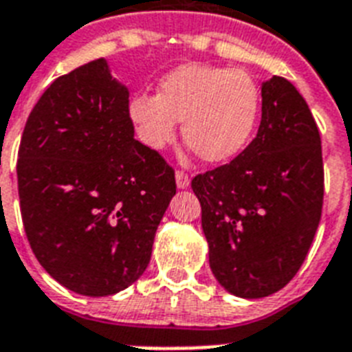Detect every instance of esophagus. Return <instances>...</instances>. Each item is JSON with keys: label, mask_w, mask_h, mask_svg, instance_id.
<instances>
[{"label": "esophagus", "mask_w": 352, "mask_h": 352, "mask_svg": "<svg viewBox=\"0 0 352 352\" xmlns=\"http://www.w3.org/2000/svg\"><path fill=\"white\" fill-rule=\"evenodd\" d=\"M175 181H177V186H179V188H186V186L190 184V175H188L186 171L177 170Z\"/></svg>", "instance_id": "34e87169"}]
</instances>
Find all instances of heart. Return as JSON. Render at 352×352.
Instances as JSON below:
<instances>
[{"instance_id": "1", "label": "heart", "mask_w": 352, "mask_h": 352, "mask_svg": "<svg viewBox=\"0 0 352 352\" xmlns=\"http://www.w3.org/2000/svg\"><path fill=\"white\" fill-rule=\"evenodd\" d=\"M260 94L244 70L213 65H182L159 81L157 96L137 94L130 117L150 148H164L182 122L186 144L210 162L236 155L258 116Z\"/></svg>"}]
</instances>
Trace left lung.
<instances>
[{
  "label": "left lung",
  "mask_w": 352,
  "mask_h": 352,
  "mask_svg": "<svg viewBox=\"0 0 352 352\" xmlns=\"http://www.w3.org/2000/svg\"><path fill=\"white\" fill-rule=\"evenodd\" d=\"M191 190L222 287L262 298L289 284L318 230L324 161L315 117L287 79L262 85L255 139L231 162L193 177Z\"/></svg>",
  "instance_id": "left-lung-1"
}]
</instances>
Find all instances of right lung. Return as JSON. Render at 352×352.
Here are the masks:
<instances>
[{
    "label": "right lung",
    "mask_w": 352,
    "mask_h": 352,
    "mask_svg": "<svg viewBox=\"0 0 352 352\" xmlns=\"http://www.w3.org/2000/svg\"><path fill=\"white\" fill-rule=\"evenodd\" d=\"M126 87L96 59L57 77L27 119L18 191L28 244L67 289L108 296L144 273L175 170L133 139Z\"/></svg>",
    "instance_id": "obj_1"
}]
</instances>
